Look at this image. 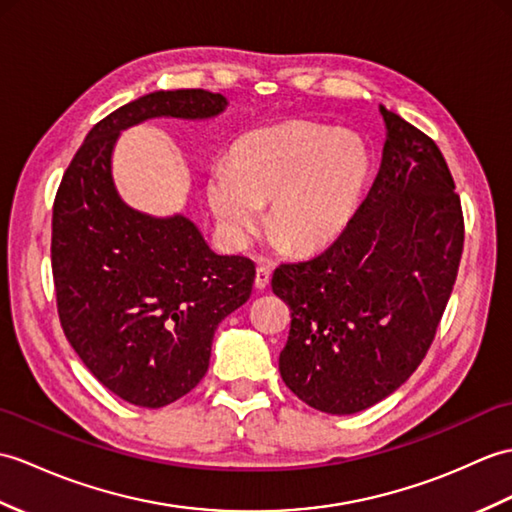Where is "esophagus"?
Returning <instances> with one entry per match:
<instances>
[{
    "mask_svg": "<svg viewBox=\"0 0 512 512\" xmlns=\"http://www.w3.org/2000/svg\"><path fill=\"white\" fill-rule=\"evenodd\" d=\"M268 283H270V270L264 268V266H259L257 272H255V288L257 290H266Z\"/></svg>",
    "mask_w": 512,
    "mask_h": 512,
    "instance_id": "34e87169",
    "label": "esophagus"
}]
</instances>
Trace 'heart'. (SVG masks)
Returning <instances> with one entry per match:
<instances>
[{
  "mask_svg": "<svg viewBox=\"0 0 512 512\" xmlns=\"http://www.w3.org/2000/svg\"><path fill=\"white\" fill-rule=\"evenodd\" d=\"M371 152L349 130L288 122L253 130L211 163L207 202L224 244L240 251L270 200L268 229L296 253L334 244L360 209Z\"/></svg>",
  "mask_w": 512,
  "mask_h": 512,
  "instance_id": "b5f03b06",
  "label": "heart"
}]
</instances>
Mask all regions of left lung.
Segmentation results:
<instances>
[{
	"mask_svg": "<svg viewBox=\"0 0 512 512\" xmlns=\"http://www.w3.org/2000/svg\"><path fill=\"white\" fill-rule=\"evenodd\" d=\"M382 165L351 224L310 261L281 264L290 305L279 373L320 412L355 414L417 371L454 290L465 242L460 198L434 141L379 106Z\"/></svg>",
	"mask_w": 512,
	"mask_h": 512,
	"instance_id": "left-lung-1",
	"label": "left lung"
}]
</instances>
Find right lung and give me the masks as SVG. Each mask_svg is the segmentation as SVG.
Listing matches in <instances>:
<instances>
[{
	"instance_id": "add662e5",
	"label": "right lung",
	"mask_w": 512,
	"mask_h": 512,
	"mask_svg": "<svg viewBox=\"0 0 512 512\" xmlns=\"http://www.w3.org/2000/svg\"><path fill=\"white\" fill-rule=\"evenodd\" d=\"M222 93L154 91L95 124L71 159L52 213V272L61 325L102 386L163 408L205 377L218 325L253 290L255 264L216 255L183 213L128 207L113 181L122 130L154 117L211 120Z\"/></svg>"
}]
</instances>
